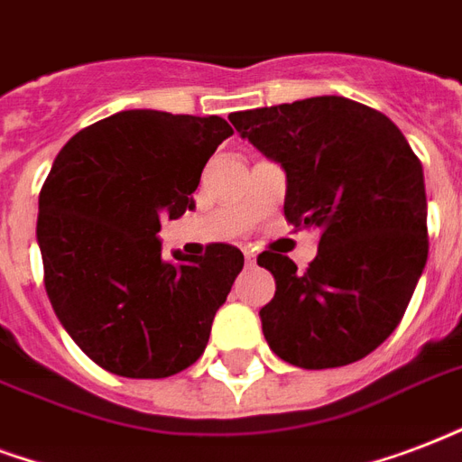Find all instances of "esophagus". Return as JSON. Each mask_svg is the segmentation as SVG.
<instances>
[{
	"label": "esophagus",
	"instance_id": "1",
	"mask_svg": "<svg viewBox=\"0 0 462 462\" xmlns=\"http://www.w3.org/2000/svg\"><path fill=\"white\" fill-rule=\"evenodd\" d=\"M244 258H245V265H248V268H253V265H255V258H258V255H255V251H251V248H245Z\"/></svg>",
	"mask_w": 462,
	"mask_h": 462
}]
</instances>
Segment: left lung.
Wrapping results in <instances>:
<instances>
[{"instance_id": "left-lung-1", "label": "left lung", "mask_w": 462, "mask_h": 462, "mask_svg": "<svg viewBox=\"0 0 462 462\" xmlns=\"http://www.w3.org/2000/svg\"><path fill=\"white\" fill-rule=\"evenodd\" d=\"M287 175L284 217L317 228L310 268L260 253L275 297L260 310L277 356L304 370L365 358L397 328L424 273L421 162L384 114L324 95L228 116Z\"/></svg>"}]
</instances>
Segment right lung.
I'll list each match as a JSON object with an SVG mask.
<instances>
[{"mask_svg": "<svg viewBox=\"0 0 462 462\" xmlns=\"http://www.w3.org/2000/svg\"><path fill=\"white\" fill-rule=\"evenodd\" d=\"M221 116L128 109L62 145L38 197L46 292L62 328L97 365L155 380L204 353L244 253L162 258L161 218L194 209L192 192L221 141Z\"/></svg>", "mask_w": 462, "mask_h": 462, "instance_id": "1", "label": "right lung"}]
</instances>
